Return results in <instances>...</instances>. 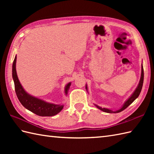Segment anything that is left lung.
<instances>
[{
  "instance_id": "8db88e82",
  "label": "left lung",
  "mask_w": 154,
  "mask_h": 154,
  "mask_svg": "<svg viewBox=\"0 0 154 154\" xmlns=\"http://www.w3.org/2000/svg\"><path fill=\"white\" fill-rule=\"evenodd\" d=\"M143 83V65H142L141 77H140V82H139V84H138V86L134 92L133 93V94H132L131 97H130L129 99L126 101L125 103L124 104V105L122 106V107L120 109L116 110V111H112V110H111L110 109H105V108L100 107L98 105H96V104H95V106L98 108V109H100V110L103 111V112H108V113H118V112H121V111H122L124 109H126V108L130 105V104H131L134 102V101L137 99V98L138 97V96L140 95V92H141V91H142V89ZM85 88L87 89V85H86Z\"/></svg>"
}]
</instances>
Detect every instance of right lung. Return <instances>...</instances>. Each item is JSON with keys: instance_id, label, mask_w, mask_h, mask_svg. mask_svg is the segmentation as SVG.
<instances>
[{"instance_id": "obj_1", "label": "right lung", "mask_w": 154, "mask_h": 154, "mask_svg": "<svg viewBox=\"0 0 154 154\" xmlns=\"http://www.w3.org/2000/svg\"><path fill=\"white\" fill-rule=\"evenodd\" d=\"M16 55L12 64V78L14 83L16 94L22 105L26 109L40 116H52L60 112L63 109V105L46 103L26 92L18 80L16 70ZM70 85L71 83H69L65 88V93L66 94Z\"/></svg>"}]
</instances>
